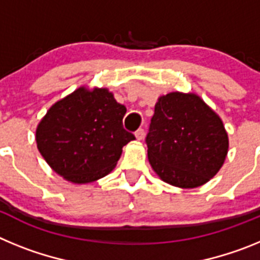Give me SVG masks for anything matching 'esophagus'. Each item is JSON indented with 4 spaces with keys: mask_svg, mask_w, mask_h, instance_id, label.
Listing matches in <instances>:
<instances>
[{
    "mask_svg": "<svg viewBox=\"0 0 260 260\" xmlns=\"http://www.w3.org/2000/svg\"><path fill=\"white\" fill-rule=\"evenodd\" d=\"M144 135H146V132H144V128H138L137 132H135V137H137L138 141H143Z\"/></svg>",
    "mask_w": 260,
    "mask_h": 260,
    "instance_id": "obj_1",
    "label": "esophagus"
}]
</instances>
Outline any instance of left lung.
Listing matches in <instances>:
<instances>
[{"instance_id": "left-lung-1", "label": "left lung", "mask_w": 260, "mask_h": 260, "mask_svg": "<svg viewBox=\"0 0 260 260\" xmlns=\"http://www.w3.org/2000/svg\"><path fill=\"white\" fill-rule=\"evenodd\" d=\"M148 160L169 185L194 189L212 178L228 153L220 117L195 93L160 96L146 137Z\"/></svg>"}]
</instances>
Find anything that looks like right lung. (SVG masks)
<instances>
[{"instance_id": "add662e5", "label": "right lung", "mask_w": 260, "mask_h": 260, "mask_svg": "<svg viewBox=\"0 0 260 260\" xmlns=\"http://www.w3.org/2000/svg\"><path fill=\"white\" fill-rule=\"evenodd\" d=\"M125 105L107 88L80 87L53 104L36 128V143L53 171L88 183L113 171L122 147L135 137L123 128Z\"/></svg>"}]
</instances>
